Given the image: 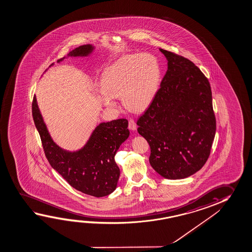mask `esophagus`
Wrapping results in <instances>:
<instances>
[{
	"instance_id": "obj_1",
	"label": "esophagus",
	"mask_w": 252,
	"mask_h": 252,
	"mask_svg": "<svg viewBox=\"0 0 252 252\" xmlns=\"http://www.w3.org/2000/svg\"><path fill=\"white\" fill-rule=\"evenodd\" d=\"M128 128L131 129V130H136V124L135 123V121L133 119H129L128 120Z\"/></svg>"
}]
</instances>
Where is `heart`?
I'll return each instance as SVG.
<instances>
[{"instance_id":"heart-1","label":"heart","mask_w":252,"mask_h":252,"mask_svg":"<svg viewBox=\"0 0 252 252\" xmlns=\"http://www.w3.org/2000/svg\"><path fill=\"white\" fill-rule=\"evenodd\" d=\"M161 70L156 57L149 53L121 58L103 72L100 101L108 108H116L114 99L122 98L125 108L141 112L151 104L159 85Z\"/></svg>"}]
</instances>
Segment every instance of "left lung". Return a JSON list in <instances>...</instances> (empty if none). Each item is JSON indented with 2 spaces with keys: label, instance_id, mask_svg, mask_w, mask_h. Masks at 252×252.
<instances>
[{
  "label": "left lung",
  "instance_id": "1",
  "mask_svg": "<svg viewBox=\"0 0 252 252\" xmlns=\"http://www.w3.org/2000/svg\"><path fill=\"white\" fill-rule=\"evenodd\" d=\"M168 69L137 131L151 147L150 164L168 180L185 179L207 162L216 120L208 78L191 60L159 49Z\"/></svg>",
  "mask_w": 252,
  "mask_h": 252
}]
</instances>
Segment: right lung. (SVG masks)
I'll use <instances>...</instances> for the list:
<instances>
[{
  "label": "right lung",
  "mask_w": 252,
  "mask_h": 252,
  "mask_svg": "<svg viewBox=\"0 0 252 252\" xmlns=\"http://www.w3.org/2000/svg\"><path fill=\"white\" fill-rule=\"evenodd\" d=\"M93 50L91 44H85L74 49L68 56H88ZM63 60L64 58L58 62ZM32 116L46 158L68 184L94 197H103L115 191L120 176L115 156L121 144L129 136L127 119L101 123L83 148L70 152L53 142L37 107L36 96L32 100Z\"/></svg>",
  "instance_id": "right-lung-1"
}]
</instances>
